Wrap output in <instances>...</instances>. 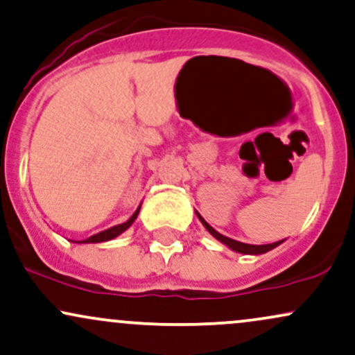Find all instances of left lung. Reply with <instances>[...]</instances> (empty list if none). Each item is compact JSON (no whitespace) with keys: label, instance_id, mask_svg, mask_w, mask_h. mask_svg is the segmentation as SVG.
I'll list each match as a JSON object with an SVG mask.
<instances>
[{"label":"left lung","instance_id":"left-lung-1","mask_svg":"<svg viewBox=\"0 0 355 355\" xmlns=\"http://www.w3.org/2000/svg\"><path fill=\"white\" fill-rule=\"evenodd\" d=\"M196 216H198L199 220H201L202 226L207 229V232H209L211 236H214L216 239L219 241V243H223L224 245H227V248L231 249V251H236V252H241V254H254V256H256V254H264V252L270 251V249L277 248V245H281L282 243H284V239L277 241V243H272V244H262V245H252V244L239 243V241L231 239V237H227V236H223V234H220V232L216 231L214 227H211L209 224H207L206 220L202 219V216L199 214V212H196Z\"/></svg>","mask_w":355,"mask_h":355}]
</instances>
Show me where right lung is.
<instances>
[{"label": "right lung", "instance_id": "add662e5", "mask_svg": "<svg viewBox=\"0 0 355 355\" xmlns=\"http://www.w3.org/2000/svg\"><path fill=\"white\" fill-rule=\"evenodd\" d=\"M139 209H141V204H139V206H137V209L135 211V214H132L131 218L126 220V223L118 224V226H112L110 229H106V231H101V232H98V234L87 237V239L73 241V243H78V244H94V243H106V241L114 239V237H118L119 234H123V232L126 231V229H129V227L132 226V223H135V220H136L137 214H139Z\"/></svg>", "mask_w": 355, "mask_h": 355}]
</instances>
